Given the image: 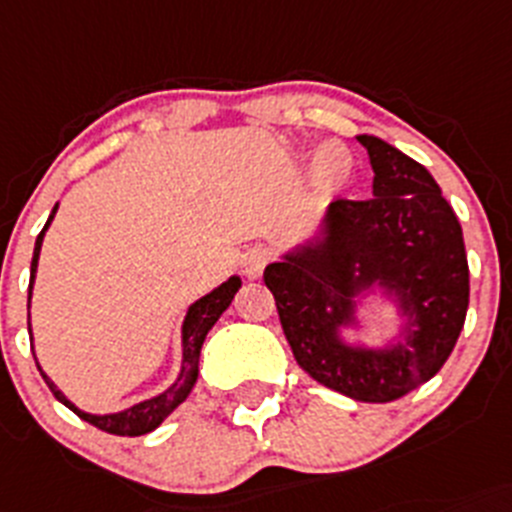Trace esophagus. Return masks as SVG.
I'll list each match as a JSON object with an SVG mask.
<instances>
[{"instance_id":"34e87169","label":"esophagus","mask_w":512,"mask_h":512,"mask_svg":"<svg viewBox=\"0 0 512 512\" xmlns=\"http://www.w3.org/2000/svg\"><path fill=\"white\" fill-rule=\"evenodd\" d=\"M267 262H270V250L255 245V247H250V250H245V255H242V260H240V267L247 278L257 280L262 272H265Z\"/></svg>"}]
</instances>
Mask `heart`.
<instances>
[{"label": "heart", "mask_w": 512, "mask_h": 512, "mask_svg": "<svg viewBox=\"0 0 512 512\" xmlns=\"http://www.w3.org/2000/svg\"><path fill=\"white\" fill-rule=\"evenodd\" d=\"M318 164H321V169L326 171V174H346L348 169V156L343 148L333 146V143H328V146H323L321 151H318Z\"/></svg>", "instance_id": "heart-1"}]
</instances>
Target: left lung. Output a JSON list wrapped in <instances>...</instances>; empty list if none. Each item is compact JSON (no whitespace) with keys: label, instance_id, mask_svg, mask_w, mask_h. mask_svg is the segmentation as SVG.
I'll use <instances>...</instances> for the list:
<instances>
[{"label":"left lung","instance_id":"obj_1","mask_svg":"<svg viewBox=\"0 0 512 512\" xmlns=\"http://www.w3.org/2000/svg\"><path fill=\"white\" fill-rule=\"evenodd\" d=\"M374 197L328 204L310 240L265 267L295 361L318 384L386 404L432 379L450 358L470 303V270L457 214L422 164L376 136ZM394 302L400 331L384 347L346 342L360 300Z\"/></svg>","mask_w":512,"mask_h":512}]
</instances>
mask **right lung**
<instances>
[{
    "mask_svg": "<svg viewBox=\"0 0 512 512\" xmlns=\"http://www.w3.org/2000/svg\"><path fill=\"white\" fill-rule=\"evenodd\" d=\"M55 212H57V204L52 207L50 219H47V224L42 227L40 237H37V242H35V255H32V267H30V298H27V303L32 300V285H35L42 240H45V232H47V227H50V222L55 219ZM240 288H242V280L237 278V275H232L227 283H222L219 288H214L212 293H207L204 298H199L197 303L189 305V310H186V315H184V323H181V371H179V376H176L174 384L166 386L161 394L151 396V399L138 401V404L123 409V412H113V414L83 412V409L75 407L73 401H70L68 396L62 394V391L52 384L50 376L42 371L40 364H37V369H40L42 379H45V384L50 386V391L55 394V399L62 401V404H65L68 409H73L80 419H85V422L93 424V427L103 429V432H108V434H118V437H141V434L154 432V429L159 427V424L164 422V419L169 417L176 407H179L181 401L189 396V391L194 389V384H197L199 353H202L204 338H207V333L212 331L214 323L219 321V315L229 308L234 293H237ZM27 328H30V341H32V326H27Z\"/></svg>",
    "mask_w": 512,
    "mask_h": 512,
    "instance_id": "add662e5",
    "label": "right lung"
}]
</instances>
